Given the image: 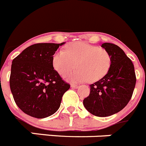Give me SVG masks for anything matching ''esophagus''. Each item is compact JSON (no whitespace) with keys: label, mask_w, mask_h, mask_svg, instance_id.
<instances>
[{"label":"esophagus","mask_w":146,"mask_h":146,"mask_svg":"<svg viewBox=\"0 0 146 146\" xmlns=\"http://www.w3.org/2000/svg\"><path fill=\"white\" fill-rule=\"evenodd\" d=\"M71 87L73 88H77L79 87L78 86V85H74V84H72L71 85Z\"/></svg>","instance_id":"esophagus-1"}]
</instances>
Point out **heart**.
<instances>
[{"label":"heart","mask_w":146,"mask_h":146,"mask_svg":"<svg viewBox=\"0 0 146 146\" xmlns=\"http://www.w3.org/2000/svg\"><path fill=\"white\" fill-rule=\"evenodd\" d=\"M112 59L105 49L85 42H73L59 50L52 57L55 70L64 75L75 67L77 69L65 75L67 80L73 82H94L101 80L109 72Z\"/></svg>","instance_id":"1"}]
</instances>
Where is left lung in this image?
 Returning a JSON list of instances; mask_svg holds the SVG:
<instances>
[{
	"label": "left lung",
	"instance_id": "left-lung-1",
	"mask_svg": "<svg viewBox=\"0 0 146 146\" xmlns=\"http://www.w3.org/2000/svg\"><path fill=\"white\" fill-rule=\"evenodd\" d=\"M104 48L111 56L112 63L108 74L94 84L83 100L89 113L99 117H107L123 109L131 99L135 84V68L130 58L118 46L104 43Z\"/></svg>",
	"mask_w": 146,
	"mask_h": 146
}]
</instances>
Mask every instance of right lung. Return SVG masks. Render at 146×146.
<instances>
[{"mask_svg":"<svg viewBox=\"0 0 146 146\" xmlns=\"http://www.w3.org/2000/svg\"><path fill=\"white\" fill-rule=\"evenodd\" d=\"M64 43L35 44L12 60L11 94L18 108L30 116L44 118L52 115L70 88L52 66L53 55Z\"/></svg>","mask_w":146,"mask_h":146,"instance_id":"right-lung-1","label":"right lung"}]
</instances>
